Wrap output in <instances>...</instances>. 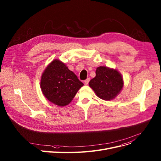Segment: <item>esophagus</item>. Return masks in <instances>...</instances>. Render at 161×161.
Masks as SVG:
<instances>
[{
	"mask_svg": "<svg viewBox=\"0 0 161 161\" xmlns=\"http://www.w3.org/2000/svg\"><path fill=\"white\" fill-rule=\"evenodd\" d=\"M89 81H90V78H88L87 80H85L84 81V83H85V85H87V84L89 83Z\"/></svg>",
	"mask_w": 161,
	"mask_h": 161,
	"instance_id": "34e87169",
	"label": "esophagus"
}]
</instances>
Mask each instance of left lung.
Returning <instances> with one entry per match:
<instances>
[{"instance_id":"8db88e82","label":"left lung","mask_w":161,"mask_h":161,"mask_svg":"<svg viewBox=\"0 0 161 161\" xmlns=\"http://www.w3.org/2000/svg\"><path fill=\"white\" fill-rule=\"evenodd\" d=\"M89 85L100 98L111 100L121 91L124 81L121 74L117 70L102 66L96 69V76L89 81Z\"/></svg>"}]
</instances>
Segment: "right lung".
I'll return each mask as SVG.
<instances>
[{"label":"right lung","instance_id":"1","mask_svg":"<svg viewBox=\"0 0 161 161\" xmlns=\"http://www.w3.org/2000/svg\"><path fill=\"white\" fill-rule=\"evenodd\" d=\"M83 85L76 75L58 59L49 64L41 79V89L46 98L61 107L70 103Z\"/></svg>","mask_w":161,"mask_h":161}]
</instances>
